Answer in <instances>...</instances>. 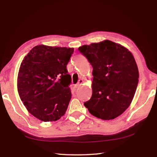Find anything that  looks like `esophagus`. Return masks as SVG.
Segmentation results:
<instances>
[{
    "label": "esophagus",
    "instance_id": "34e87169",
    "mask_svg": "<svg viewBox=\"0 0 157 157\" xmlns=\"http://www.w3.org/2000/svg\"><path fill=\"white\" fill-rule=\"evenodd\" d=\"M83 83H84V81H83V79H79V80L78 81V84H77L76 86H77V87H79V86H80V85H82Z\"/></svg>",
    "mask_w": 157,
    "mask_h": 157
}]
</instances>
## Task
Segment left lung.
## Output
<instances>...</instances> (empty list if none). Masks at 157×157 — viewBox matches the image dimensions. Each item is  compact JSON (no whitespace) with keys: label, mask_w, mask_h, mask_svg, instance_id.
Returning <instances> with one entry per match:
<instances>
[{"label":"left lung","mask_w":157,"mask_h":157,"mask_svg":"<svg viewBox=\"0 0 157 157\" xmlns=\"http://www.w3.org/2000/svg\"><path fill=\"white\" fill-rule=\"evenodd\" d=\"M93 67L92 94L84 106L103 120L121 115L131 104L139 72L134 56L122 45L106 40L78 48Z\"/></svg>","instance_id":"obj_1"}]
</instances>
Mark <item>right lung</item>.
Returning a JSON list of instances; mask_svg holds the SVG:
<instances>
[{"instance_id":"add662e5","label":"right lung","mask_w":157,"mask_h":157,"mask_svg":"<svg viewBox=\"0 0 157 157\" xmlns=\"http://www.w3.org/2000/svg\"><path fill=\"white\" fill-rule=\"evenodd\" d=\"M73 48L38 45L20 65L17 90L29 113L42 121H55L65 115L71 98V75L67 65Z\"/></svg>"}]
</instances>
